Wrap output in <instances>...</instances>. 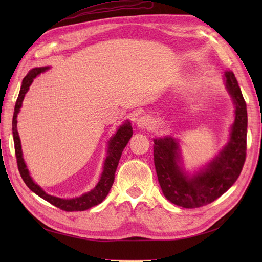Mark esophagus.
<instances>
[{
    "label": "esophagus",
    "mask_w": 262,
    "mask_h": 262,
    "mask_svg": "<svg viewBox=\"0 0 262 262\" xmlns=\"http://www.w3.org/2000/svg\"><path fill=\"white\" fill-rule=\"evenodd\" d=\"M137 125H138V128H140L142 130H143V129H150V128H152V125H153V122L148 117L142 116L137 120Z\"/></svg>",
    "instance_id": "34e87169"
}]
</instances>
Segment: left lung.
Masks as SVG:
<instances>
[{"label":"left lung","instance_id":"left-lung-1","mask_svg":"<svg viewBox=\"0 0 262 262\" xmlns=\"http://www.w3.org/2000/svg\"><path fill=\"white\" fill-rule=\"evenodd\" d=\"M225 89L235 106L228 142L199 170L190 173L182 165L179 141L172 137L154 139V165L166 199L186 209L200 208L216 200L239 177L246 160L247 109L232 71L223 76Z\"/></svg>","mask_w":262,"mask_h":262}]
</instances>
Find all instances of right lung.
Wrapping results in <instances>:
<instances>
[{
	"instance_id": "obj_1",
	"label": "right lung",
	"mask_w": 262,
	"mask_h": 262,
	"mask_svg": "<svg viewBox=\"0 0 262 262\" xmlns=\"http://www.w3.org/2000/svg\"><path fill=\"white\" fill-rule=\"evenodd\" d=\"M49 67H41V68H34L31 69L27 75L24 77L21 87L19 91L18 98L16 100V105L14 109V116H13V122H12V130H13V139H14V145H15V155H16L17 166L20 176L25 182L26 186L39 195L46 201H48L54 207H57L63 211L67 212H73V211H85L90 208L95 207L105 200V198L109 193L110 189L114 184L115 180V172L117 170L119 160H120L121 154L123 152V148L128 144L129 140L132 137V125L129 120H125L119 128L117 129L116 133L110 138L108 141V147H107V154L106 160L102 166V171L99 177V180L91 191L86 192L80 196L71 198V199H64V198H58L51 194L47 193L45 190L38 186L36 182L31 178L29 170L27 169V166L23 157V150L20 139L17 131V115L20 112V108L23 105L24 97H25L26 93L29 90V86L33 83L34 78L38 75L48 71Z\"/></svg>"
}]
</instances>
